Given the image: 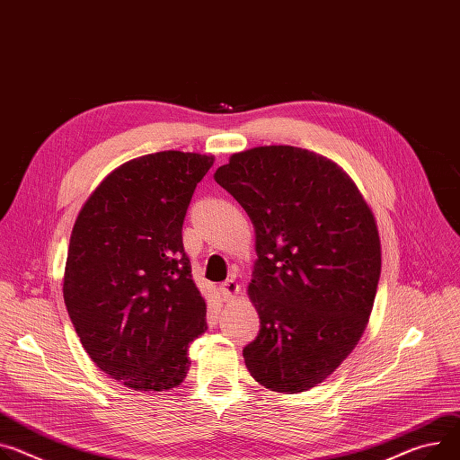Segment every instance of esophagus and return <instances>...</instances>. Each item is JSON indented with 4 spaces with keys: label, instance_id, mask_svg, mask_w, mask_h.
Segmentation results:
<instances>
[{
    "label": "esophagus",
    "instance_id": "1",
    "mask_svg": "<svg viewBox=\"0 0 460 460\" xmlns=\"http://www.w3.org/2000/svg\"><path fill=\"white\" fill-rule=\"evenodd\" d=\"M221 295H223V298L226 302L239 295V284H237L234 278H228L226 281H223V284H221Z\"/></svg>",
    "mask_w": 460,
    "mask_h": 460
}]
</instances>
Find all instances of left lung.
Segmentation results:
<instances>
[{"instance_id": "8db88e82", "label": "left lung", "mask_w": 460, "mask_h": 460, "mask_svg": "<svg viewBox=\"0 0 460 460\" xmlns=\"http://www.w3.org/2000/svg\"><path fill=\"white\" fill-rule=\"evenodd\" d=\"M214 176L256 230L246 291L261 326L244 365L272 393H305L368 324L381 274L372 208L339 164L291 146L234 153Z\"/></svg>"}]
</instances>
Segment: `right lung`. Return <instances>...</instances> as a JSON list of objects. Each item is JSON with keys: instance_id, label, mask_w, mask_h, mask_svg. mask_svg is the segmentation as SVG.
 I'll return each mask as SVG.
<instances>
[{"instance_id": "add662e5", "label": "right lung", "mask_w": 460, "mask_h": 460, "mask_svg": "<svg viewBox=\"0 0 460 460\" xmlns=\"http://www.w3.org/2000/svg\"><path fill=\"white\" fill-rule=\"evenodd\" d=\"M216 156L162 151L116 167L75 219L64 304L90 359L137 393L179 386L208 330L182 223Z\"/></svg>"}]
</instances>
